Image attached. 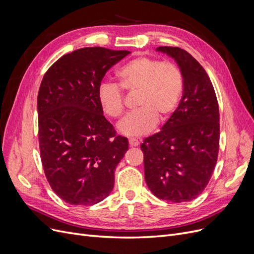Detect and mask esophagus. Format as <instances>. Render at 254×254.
I'll list each match as a JSON object with an SVG mask.
<instances>
[{
  "label": "esophagus",
  "mask_w": 254,
  "mask_h": 254,
  "mask_svg": "<svg viewBox=\"0 0 254 254\" xmlns=\"http://www.w3.org/2000/svg\"><path fill=\"white\" fill-rule=\"evenodd\" d=\"M139 144H140L139 140H136V139H129V145L131 146V147H135V146H139Z\"/></svg>",
  "instance_id": "esophagus-1"
}]
</instances>
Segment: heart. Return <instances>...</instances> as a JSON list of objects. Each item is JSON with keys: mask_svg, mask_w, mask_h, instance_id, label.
Returning <instances> with one entry per match:
<instances>
[{"mask_svg": "<svg viewBox=\"0 0 254 254\" xmlns=\"http://www.w3.org/2000/svg\"><path fill=\"white\" fill-rule=\"evenodd\" d=\"M119 86L103 82L97 99L105 114L120 118L124 111L123 91H137L135 106L139 109L127 114L118 125L121 134L141 136L156 127L158 120L167 121L176 111L183 92V75L178 65L168 61L141 56L123 65L118 74Z\"/></svg>", "mask_w": 254, "mask_h": 254, "instance_id": "obj_1", "label": "heart"}]
</instances>
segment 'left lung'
Returning a JSON list of instances; mask_svg holds the SVG:
<instances>
[{"instance_id": "1", "label": "left lung", "mask_w": 254, "mask_h": 254, "mask_svg": "<svg viewBox=\"0 0 254 254\" xmlns=\"http://www.w3.org/2000/svg\"><path fill=\"white\" fill-rule=\"evenodd\" d=\"M174 58L183 75L178 108L161 131L146 137L145 181L156 197L172 202L190 201L209 183L219 149V109L209 75L180 48L159 47Z\"/></svg>"}]
</instances>
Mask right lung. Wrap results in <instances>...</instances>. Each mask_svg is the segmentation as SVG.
<instances>
[{
  "mask_svg": "<svg viewBox=\"0 0 254 254\" xmlns=\"http://www.w3.org/2000/svg\"><path fill=\"white\" fill-rule=\"evenodd\" d=\"M128 54L79 49L60 57L43 76L37 99L42 166L52 190L70 204L98 203L113 190L128 140L115 134L104 117L97 89Z\"/></svg>",
  "mask_w": 254,
  "mask_h": 254,
  "instance_id": "1",
  "label": "right lung"
}]
</instances>
